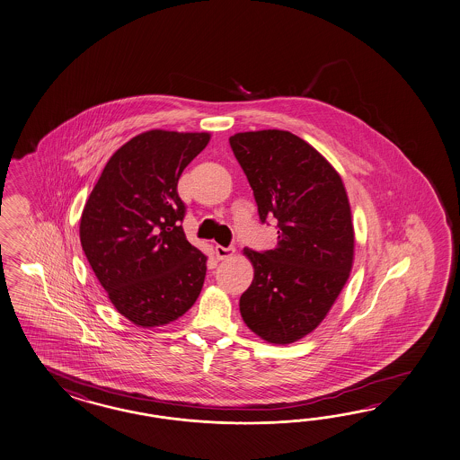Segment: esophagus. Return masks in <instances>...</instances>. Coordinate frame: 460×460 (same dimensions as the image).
Masks as SVG:
<instances>
[{
	"instance_id": "34e87169",
	"label": "esophagus",
	"mask_w": 460,
	"mask_h": 460,
	"mask_svg": "<svg viewBox=\"0 0 460 460\" xmlns=\"http://www.w3.org/2000/svg\"><path fill=\"white\" fill-rule=\"evenodd\" d=\"M214 252H216V258L221 259H227L231 258V256H234L235 249L234 247H225V246H217L214 247Z\"/></svg>"
}]
</instances>
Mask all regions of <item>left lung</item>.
<instances>
[{
  "label": "left lung",
  "instance_id": "1",
  "mask_svg": "<svg viewBox=\"0 0 460 460\" xmlns=\"http://www.w3.org/2000/svg\"><path fill=\"white\" fill-rule=\"evenodd\" d=\"M258 202L259 219H278V244L244 249L254 279L239 311L270 344H291L324 321L354 262V226L339 172L299 136L280 129L229 137Z\"/></svg>",
  "mask_w": 460,
  "mask_h": 460
}]
</instances>
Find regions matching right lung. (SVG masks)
Returning a JSON list of instances; mask_svg holds the SVG:
<instances>
[{
  "label": "right lung",
  "instance_id": "1",
  "mask_svg": "<svg viewBox=\"0 0 460 460\" xmlns=\"http://www.w3.org/2000/svg\"><path fill=\"white\" fill-rule=\"evenodd\" d=\"M209 133L151 129L106 163L79 221L81 246L116 311L139 327L180 319L196 303L206 261L182 231L184 168Z\"/></svg>",
  "mask_w": 460,
  "mask_h": 460
}]
</instances>
